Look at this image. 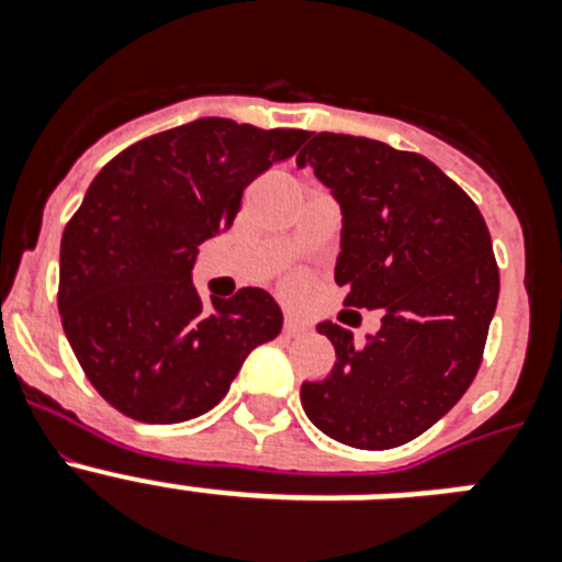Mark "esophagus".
Instances as JSON below:
<instances>
[{"instance_id": "34e87169", "label": "esophagus", "mask_w": 562, "mask_h": 562, "mask_svg": "<svg viewBox=\"0 0 562 562\" xmlns=\"http://www.w3.org/2000/svg\"><path fill=\"white\" fill-rule=\"evenodd\" d=\"M301 331H306V324L304 321H297L295 315H286L284 317V335H301Z\"/></svg>"}]
</instances>
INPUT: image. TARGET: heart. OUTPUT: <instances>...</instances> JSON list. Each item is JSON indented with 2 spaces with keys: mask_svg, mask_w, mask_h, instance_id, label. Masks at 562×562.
Wrapping results in <instances>:
<instances>
[{
  "mask_svg": "<svg viewBox=\"0 0 562 562\" xmlns=\"http://www.w3.org/2000/svg\"><path fill=\"white\" fill-rule=\"evenodd\" d=\"M301 286H304L301 278H290V281H286V290H301Z\"/></svg>",
  "mask_w": 562,
  "mask_h": 562,
  "instance_id": "heart-1",
  "label": "heart"
}]
</instances>
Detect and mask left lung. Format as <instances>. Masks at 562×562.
Here are the masks:
<instances>
[{"mask_svg":"<svg viewBox=\"0 0 562 562\" xmlns=\"http://www.w3.org/2000/svg\"><path fill=\"white\" fill-rule=\"evenodd\" d=\"M297 166L315 168L340 202L342 304L382 310L380 331L362 342L331 321L317 326L337 362L301 385V405L349 448H400L448 414L479 371L501 286L493 238L475 202L422 154L321 132Z\"/></svg>","mask_w":562,"mask_h":562,"instance_id":"left-lung-1","label":"left lung"}]
</instances>
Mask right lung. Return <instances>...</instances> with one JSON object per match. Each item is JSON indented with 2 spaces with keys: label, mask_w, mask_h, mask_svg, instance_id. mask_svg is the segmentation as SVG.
<instances>
[{
  "label": "right lung",
  "mask_w": 562,
  "mask_h": 562,
  "mask_svg": "<svg viewBox=\"0 0 562 562\" xmlns=\"http://www.w3.org/2000/svg\"><path fill=\"white\" fill-rule=\"evenodd\" d=\"M306 140L304 128L202 117L151 134L101 168L61 236L58 312L98 394L148 425L211 411L245 357L281 331L270 292L205 310L196 247L227 231L241 193Z\"/></svg>",
  "instance_id": "obj_1"
}]
</instances>
